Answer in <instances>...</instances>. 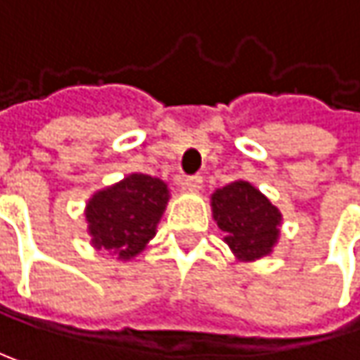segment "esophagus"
<instances>
[{"instance_id":"obj_1","label":"esophagus","mask_w":360,"mask_h":360,"mask_svg":"<svg viewBox=\"0 0 360 360\" xmlns=\"http://www.w3.org/2000/svg\"><path fill=\"white\" fill-rule=\"evenodd\" d=\"M184 188H186V191H193V193L200 191V188H202V176H200V174L186 176V178H184Z\"/></svg>"}]
</instances>
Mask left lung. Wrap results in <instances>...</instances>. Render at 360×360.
<instances>
[{
  "mask_svg": "<svg viewBox=\"0 0 360 360\" xmlns=\"http://www.w3.org/2000/svg\"><path fill=\"white\" fill-rule=\"evenodd\" d=\"M213 217L225 233V242L242 260L270 254L278 238L281 213L248 182H231L211 196Z\"/></svg>",
  "mask_w": 360,
  "mask_h": 360,
  "instance_id": "left-lung-1",
  "label": "left lung"
}]
</instances>
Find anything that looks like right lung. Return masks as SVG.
<instances>
[{
    "instance_id": "obj_1",
    "label": "right lung",
    "mask_w": 360,
    "mask_h": 360,
    "mask_svg": "<svg viewBox=\"0 0 360 360\" xmlns=\"http://www.w3.org/2000/svg\"><path fill=\"white\" fill-rule=\"evenodd\" d=\"M167 202L166 182L147 174H131L91 196L86 209L91 244L116 252L118 258L139 254L155 236Z\"/></svg>"
}]
</instances>
